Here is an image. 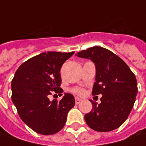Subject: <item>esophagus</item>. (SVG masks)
Returning <instances> with one entry per match:
<instances>
[{"instance_id":"34e87169","label":"esophagus","mask_w":146,"mask_h":146,"mask_svg":"<svg viewBox=\"0 0 146 146\" xmlns=\"http://www.w3.org/2000/svg\"><path fill=\"white\" fill-rule=\"evenodd\" d=\"M81 99L80 98H75V103H76V104H80V102H81Z\"/></svg>"}]
</instances>
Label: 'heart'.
Wrapping results in <instances>:
<instances>
[{"mask_svg": "<svg viewBox=\"0 0 146 146\" xmlns=\"http://www.w3.org/2000/svg\"><path fill=\"white\" fill-rule=\"evenodd\" d=\"M73 93H75L76 95H83L84 94V90L83 89H81V88H73Z\"/></svg>", "mask_w": 146, "mask_h": 146, "instance_id": "b5f03b06", "label": "heart"}]
</instances>
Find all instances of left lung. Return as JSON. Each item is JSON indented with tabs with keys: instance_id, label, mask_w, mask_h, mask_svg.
Wrapping results in <instances>:
<instances>
[{
	"instance_id": "8db88e82",
	"label": "left lung",
	"mask_w": 146,
	"mask_h": 146,
	"mask_svg": "<svg viewBox=\"0 0 146 146\" xmlns=\"http://www.w3.org/2000/svg\"><path fill=\"white\" fill-rule=\"evenodd\" d=\"M76 55L94 62L96 73L92 95H102L100 104L90 100L92 109L84 115L88 126L99 132L119 128L128 118L135 102V75L119 56L101 46L91 47Z\"/></svg>"
}]
</instances>
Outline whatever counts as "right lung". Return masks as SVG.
<instances>
[{"instance_id": "add662e5", "label": "right lung", "mask_w": 146, "mask_h": 146, "mask_svg": "<svg viewBox=\"0 0 146 146\" xmlns=\"http://www.w3.org/2000/svg\"><path fill=\"white\" fill-rule=\"evenodd\" d=\"M74 52L49 51L28 59L16 70L12 80V100L20 119L35 132L58 133L66 124L67 114L75 105L72 94L50 101L53 92L62 96L60 70Z\"/></svg>"}]
</instances>
